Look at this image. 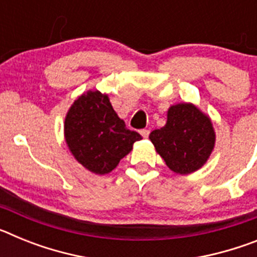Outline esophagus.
I'll return each mask as SVG.
<instances>
[{
	"label": "esophagus",
	"mask_w": 257,
	"mask_h": 257,
	"mask_svg": "<svg viewBox=\"0 0 257 257\" xmlns=\"http://www.w3.org/2000/svg\"><path fill=\"white\" fill-rule=\"evenodd\" d=\"M149 133H151V131L147 130V128H144V130L140 131V134H142V136H143V138H145V139H147V138H148V136H149Z\"/></svg>",
	"instance_id": "esophagus-1"
}]
</instances>
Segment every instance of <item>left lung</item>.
I'll list each match as a JSON object with an SVG mask.
<instances>
[{"instance_id":"left-lung-1","label":"left lung","mask_w":257,"mask_h":257,"mask_svg":"<svg viewBox=\"0 0 257 257\" xmlns=\"http://www.w3.org/2000/svg\"><path fill=\"white\" fill-rule=\"evenodd\" d=\"M149 139L170 170L187 175L205 165L215 145L211 119L196 105L181 103L167 112V122Z\"/></svg>"}]
</instances>
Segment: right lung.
I'll list each match as a JSON object with an SVG mask.
<instances>
[{
	"instance_id": "1",
	"label": "right lung",
	"mask_w": 257,
	"mask_h": 257,
	"mask_svg": "<svg viewBox=\"0 0 257 257\" xmlns=\"http://www.w3.org/2000/svg\"><path fill=\"white\" fill-rule=\"evenodd\" d=\"M64 135L68 148L88 171L110 172L130 153L140 134L128 130L118 117L108 95L87 91L72 104L65 117Z\"/></svg>"
}]
</instances>
